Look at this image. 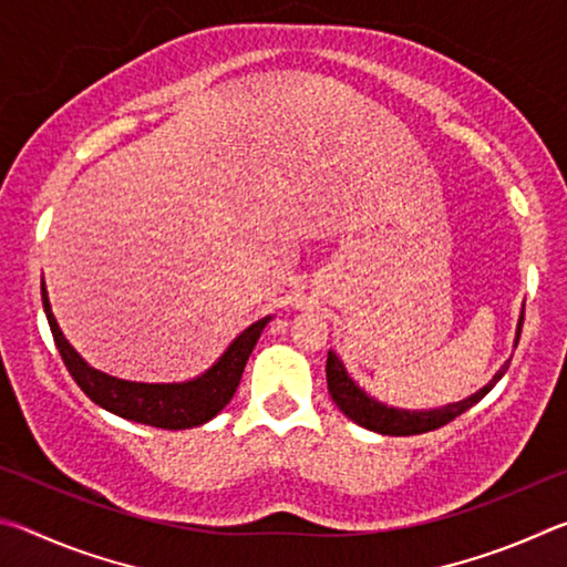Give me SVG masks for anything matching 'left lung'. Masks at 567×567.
<instances>
[{
  "instance_id": "obj_1",
  "label": "left lung",
  "mask_w": 567,
  "mask_h": 567,
  "mask_svg": "<svg viewBox=\"0 0 567 567\" xmlns=\"http://www.w3.org/2000/svg\"><path fill=\"white\" fill-rule=\"evenodd\" d=\"M520 328H523V318L517 322L515 348H517V340H520ZM507 364H511V360L495 372V378L487 382L483 390H477L475 395H470L467 400H460V402H453V405L435 408V410H420V412L388 408L375 398L364 395V390L354 385L352 378L348 375V370H344V364L338 360V354L334 352H328V368H324V372H328V390L332 395V402L352 422H358L360 427H368L372 433H380V435H420V433H430V430L447 425L450 420H455L457 415H463L465 410L477 405V402L495 388V382L505 375Z\"/></svg>"
}]
</instances>
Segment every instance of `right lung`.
I'll use <instances>...</instances> for the list:
<instances>
[{
    "mask_svg": "<svg viewBox=\"0 0 567 567\" xmlns=\"http://www.w3.org/2000/svg\"><path fill=\"white\" fill-rule=\"evenodd\" d=\"M42 305L47 312V322H50L52 338L56 350H60L62 360L74 378L76 385L82 388L94 405L114 412L124 420L142 422V425L162 427V430H187L205 425L213 420L219 410H223L229 400H233L235 390L243 378V370L252 354L257 340L265 330L270 318H262L249 324V328L237 334V340L229 344L223 358H219L213 368L195 380L187 382H130L112 378L107 372H100L84 362L56 324L50 300H47V290L42 282Z\"/></svg>",
    "mask_w": 567,
    "mask_h": 567,
    "instance_id": "add662e5",
    "label": "right lung"
}]
</instances>
